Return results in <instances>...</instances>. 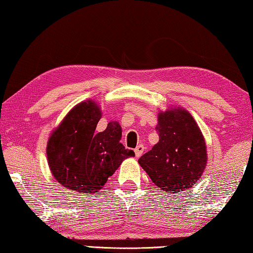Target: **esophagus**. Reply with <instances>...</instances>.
<instances>
[{"mask_svg":"<svg viewBox=\"0 0 253 253\" xmlns=\"http://www.w3.org/2000/svg\"><path fill=\"white\" fill-rule=\"evenodd\" d=\"M143 151H145V147H143V145H138L137 147H136V149H135V155H136V157L137 158H139L142 153H143Z\"/></svg>","mask_w":253,"mask_h":253,"instance_id":"34e87169","label":"esophagus"}]
</instances>
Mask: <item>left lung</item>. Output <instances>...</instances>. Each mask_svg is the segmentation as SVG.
<instances>
[{"label":"left lung","mask_w":253,"mask_h":253,"mask_svg":"<svg viewBox=\"0 0 253 253\" xmlns=\"http://www.w3.org/2000/svg\"><path fill=\"white\" fill-rule=\"evenodd\" d=\"M159 141L139 158L151 181L167 193H179L199 181L207 161L205 140L194 118L175 108L159 114Z\"/></svg>","instance_id":"left-lung-1"}]
</instances>
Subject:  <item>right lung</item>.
Wrapping results in <instances>:
<instances>
[{
  "label": "right lung",
  "mask_w": 253,
  "mask_h": 253,
  "mask_svg": "<svg viewBox=\"0 0 253 253\" xmlns=\"http://www.w3.org/2000/svg\"><path fill=\"white\" fill-rule=\"evenodd\" d=\"M100 118L95 103L79 104L48 141L49 167L56 180L69 190L96 193L124 160L135 156L120 141L122 128L117 123H110L105 130L95 133Z\"/></svg>",
  "instance_id": "obj_1"
}]
</instances>
